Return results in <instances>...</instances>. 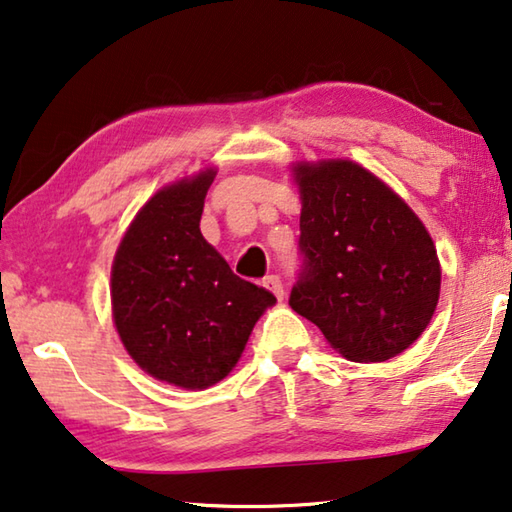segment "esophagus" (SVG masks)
<instances>
[{"label":"esophagus","instance_id":"34e87169","mask_svg":"<svg viewBox=\"0 0 512 512\" xmlns=\"http://www.w3.org/2000/svg\"><path fill=\"white\" fill-rule=\"evenodd\" d=\"M262 284L264 287L273 293V296L277 298V300H282L284 298V287H282V280L277 275H266L264 280H262Z\"/></svg>","mask_w":512,"mask_h":512}]
</instances>
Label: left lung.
I'll use <instances>...</instances> for the list:
<instances>
[{"instance_id":"left-lung-1","label":"left lung","mask_w":512,"mask_h":512,"mask_svg":"<svg viewBox=\"0 0 512 512\" xmlns=\"http://www.w3.org/2000/svg\"><path fill=\"white\" fill-rule=\"evenodd\" d=\"M302 268L289 305L345 359L375 363L427 329L440 262L427 228L391 187L352 160L298 162Z\"/></svg>"}]
</instances>
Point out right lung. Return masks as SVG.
I'll return each instance as SVG.
<instances>
[{
	"instance_id": "1",
	"label": "right lung",
	"mask_w": 512,
	"mask_h": 512,
	"mask_svg": "<svg viewBox=\"0 0 512 512\" xmlns=\"http://www.w3.org/2000/svg\"><path fill=\"white\" fill-rule=\"evenodd\" d=\"M205 169L162 187L128 225L110 273L112 318L133 361L167 384L203 391L237 366L271 291L241 280L201 235Z\"/></svg>"
}]
</instances>
